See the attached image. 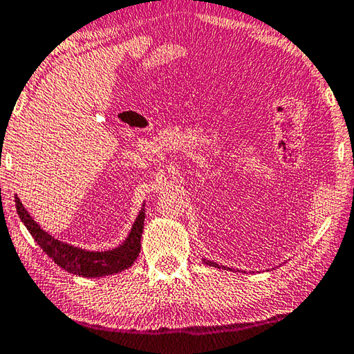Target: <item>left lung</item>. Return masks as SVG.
I'll use <instances>...</instances> for the list:
<instances>
[{"mask_svg": "<svg viewBox=\"0 0 354 354\" xmlns=\"http://www.w3.org/2000/svg\"><path fill=\"white\" fill-rule=\"evenodd\" d=\"M203 261L206 263V265H207V266H214V268H218V269H221V268H222V269H227V271H228V269H232V268H227V266H218V265H217V263H214V261H211V260H205V258H203Z\"/></svg>", "mask_w": 354, "mask_h": 354, "instance_id": "left-lung-1", "label": "left lung"}]
</instances>
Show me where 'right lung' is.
Here are the masks:
<instances>
[{"label":"right lung","instance_id":"add662e5","mask_svg":"<svg viewBox=\"0 0 354 354\" xmlns=\"http://www.w3.org/2000/svg\"><path fill=\"white\" fill-rule=\"evenodd\" d=\"M15 207L21 222L25 223L26 230L31 233V236L35 238L36 243L41 245V249L59 268L66 269L71 274H75V276L104 277L110 276V274H118L127 268H131L140 254V248H142L140 241H142L145 222V205L142 211L138 212V217L133 222L131 233H129L124 243L115 249L104 252H89L55 239L52 234L44 232L41 225L35 222V218L28 214V211L21 205V201L17 195Z\"/></svg>","mask_w":354,"mask_h":354}]
</instances>
